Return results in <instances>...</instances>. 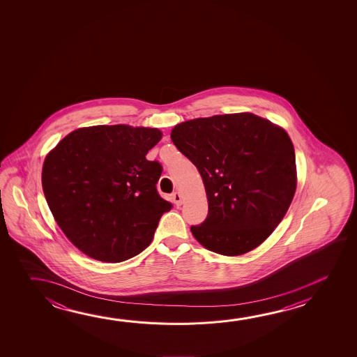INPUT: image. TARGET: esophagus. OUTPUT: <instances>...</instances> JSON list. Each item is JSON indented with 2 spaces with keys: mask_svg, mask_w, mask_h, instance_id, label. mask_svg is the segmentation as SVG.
Returning <instances> with one entry per match:
<instances>
[{
  "mask_svg": "<svg viewBox=\"0 0 357 357\" xmlns=\"http://www.w3.org/2000/svg\"><path fill=\"white\" fill-rule=\"evenodd\" d=\"M172 198H173V202H174V204L176 205V206H181V194L179 193H173V195H172Z\"/></svg>",
  "mask_w": 357,
  "mask_h": 357,
  "instance_id": "34e87169",
  "label": "esophagus"
}]
</instances>
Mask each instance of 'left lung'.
Wrapping results in <instances>:
<instances>
[{
  "instance_id": "1",
  "label": "left lung",
  "mask_w": 357,
  "mask_h": 357,
  "mask_svg": "<svg viewBox=\"0 0 357 357\" xmlns=\"http://www.w3.org/2000/svg\"><path fill=\"white\" fill-rule=\"evenodd\" d=\"M174 146L197 167L208 216L192 225L211 252L236 257L260 245L279 225L296 189L291 139L252 113L198 118L172 130Z\"/></svg>"
}]
</instances>
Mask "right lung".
I'll return each mask as SVG.
<instances>
[{
	"mask_svg": "<svg viewBox=\"0 0 357 357\" xmlns=\"http://www.w3.org/2000/svg\"><path fill=\"white\" fill-rule=\"evenodd\" d=\"M155 128L94 126L65 137L42 169L48 206L66 236L88 257L119 263L151 244L172 203L157 190L162 164L146 153Z\"/></svg>",
	"mask_w": 357,
	"mask_h": 357,
	"instance_id": "add662e5",
	"label": "right lung"
}]
</instances>
